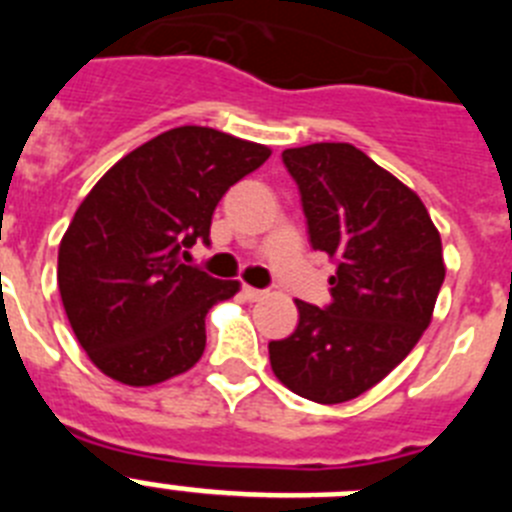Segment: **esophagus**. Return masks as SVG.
I'll return each mask as SVG.
<instances>
[{"label": "esophagus", "mask_w": 512, "mask_h": 512, "mask_svg": "<svg viewBox=\"0 0 512 512\" xmlns=\"http://www.w3.org/2000/svg\"><path fill=\"white\" fill-rule=\"evenodd\" d=\"M243 297H246L248 302H259V300H264V297H266V292H264V289L248 287V284H246V287H243Z\"/></svg>", "instance_id": "34e87169"}]
</instances>
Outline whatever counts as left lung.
<instances>
[{
  "mask_svg": "<svg viewBox=\"0 0 512 512\" xmlns=\"http://www.w3.org/2000/svg\"><path fill=\"white\" fill-rule=\"evenodd\" d=\"M310 243L336 264L328 307L297 300L300 323L269 343L271 372L305 400L338 405L372 390L431 325L441 233L418 194L351 143L287 148Z\"/></svg>",
  "mask_w": 512,
  "mask_h": 512,
  "instance_id": "left-lung-1",
  "label": "left lung"
}]
</instances>
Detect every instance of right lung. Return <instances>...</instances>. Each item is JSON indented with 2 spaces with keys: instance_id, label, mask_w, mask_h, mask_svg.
<instances>
[{
  "instance_id": "1",
  "label": "right lung",
  "mask_w": 512,
  "mask_h": 512,
  "mask_svg": "<svg viewBox=\"0 0 512 512\" xmlns=\"http://www.w3.org/2000/svg\"><path fill=\"white\" fill-rule=\"evenodd\" d=\"M269 146L202 125L166 130L92 187L58 246V289L92 364L130 387L189 372L212 305L241 289L182 264L210 243L217 202L259 169Z\"/></svg>"
}]
</instances>
